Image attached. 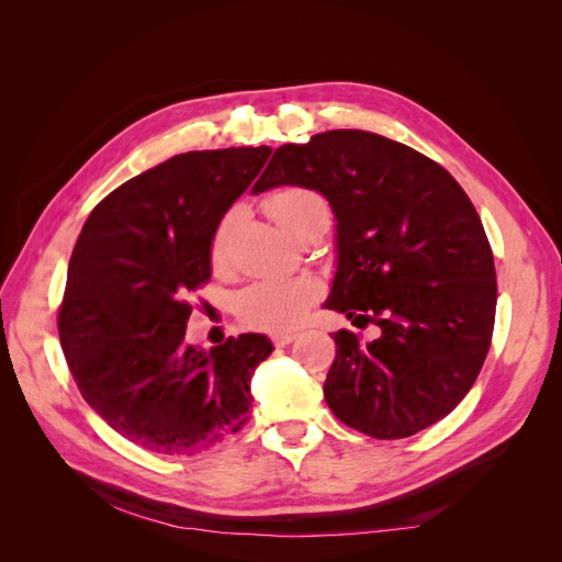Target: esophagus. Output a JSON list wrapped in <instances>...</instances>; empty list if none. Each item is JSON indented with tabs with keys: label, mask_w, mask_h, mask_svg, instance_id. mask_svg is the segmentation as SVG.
Returning a JSON list of instances; mask_svg holds the SVG:
<instances>
[{
	"label": "esophagus",
	"mask_w": 562,
	"mask_h": 562,
	"mask_svg": "<svg viewBox=\"0 0 562 562\" xmlns=\"http://www.w3.org/2000/svg\"><path fill=\"white\" fill-rule=\"evenodd\" d=\"M295 337H297V333H274L271 335V342H274L277 347H285V345H291Z\"/></svg>",
	"instance_id": "esophagus-1"
}]
</instances>
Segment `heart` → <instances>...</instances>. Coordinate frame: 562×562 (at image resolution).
Returning a JSON list of instances; mask_svg holds the SVG:
<instances>
[{"instance_id":"b5f03b06","label":"heart","mask_w":562,"mask_h":562,"mask_svg":"<svg viewBox=\"0 0 562 562\" xmlns=\"http://www.w3.org/2000/svg\"><path fill=\"white\" fill-rule=\"evenodd\" d=\"M267 209L271 217L285 229L293 232L304 220L314 217L316 213H328L326 201L316 192L304 190V187H283L267 199ZM227 248L225 225L220 227L211 244V258L215 265H223ZM318 295V285L314 279L293 277V279H262L252 283L239 300L241 321L252 328L265 330H288L307 314L312 302Z\"/></svg>"}]
</instances>
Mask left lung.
I'll list each match as a JSON object with an SVG mask.
<instances>
[{"label":"left lung","instance_id":"1","mask_svg":"<svg viewBox=\"0 0 562 562\" xmlns=\"http://www.w3.org/2000/svg\"><path fill=\"white\" fill-rule=\"evenodd\" d=\"M295 184L335 213L337 269L326 310L337 330L323 396L347 427L405 438L459 405L495 328V260L479 213L443 166L384 135L339 128L281 145L252 194Z\"/></svg>","mask_w":562,"mask_h":562}]
</instances>
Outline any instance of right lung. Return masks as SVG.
<instances>
[{"label":"right lung","mask_w":562,"mask_h":562,"mask_svg":"<svg viewBox=\"0 0 562 562\" xmlns=\"http://www.w3.org/2000/svg\"><path fill=\"white\" fill-rule=\"evenodd\" d=\"M271 149L184 151L116 187L91 211L58 314L65 361L93 411L131 443L196 454L239 431L267 335L184 342L187 293L211 279L220 220Z\"/></svg>","instance_id":"1"}]
</instances>
